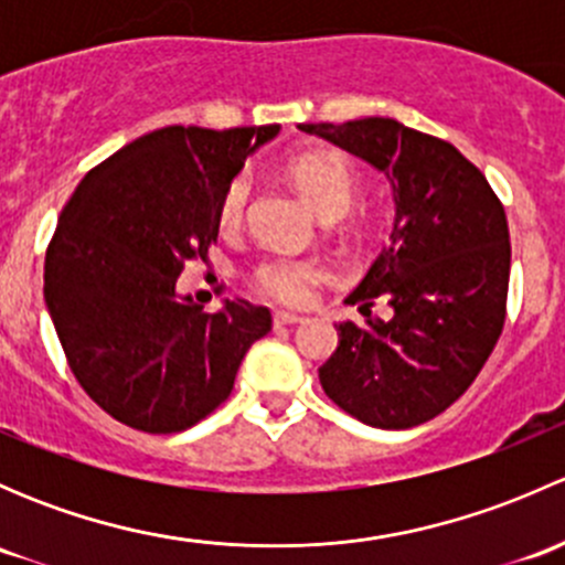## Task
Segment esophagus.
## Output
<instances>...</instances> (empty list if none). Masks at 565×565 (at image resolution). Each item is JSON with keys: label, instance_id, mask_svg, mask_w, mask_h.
<instances>
[{"label": "esophagus", "instance_id": "1", "mask_svg": "<svg viewBox=\"0 0 565 565\" xmlns=\"http://www.w3.org/2000/svg\"><path fill=\"white\" fill-rule=\"evenodd\" d=\"M303 315H295V311H276V315H273V322L276 324H298V322H303Z\"/></svg>", "mask_w": 565, "mask_h": 565}]
</instances>
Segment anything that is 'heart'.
Here are the masks:
<instances>
[{
	"label": "heart",
	"mask_w": 565,
	"mask_h": 565,
	"mask_svg": "<svg viewBox=\"0 0 565 565\" xmlns=\"http://www.w3.org/2000/svg\"><path fill=\"white\" fill-rule=\"evenodd\" d=\"M309 199L311 207L317 210L322 221H339L341 215L350 213L352 202L358 193V174L350 163L333 152H311V156L298 158L289 169ZM250 193V182L246 174L235 177L226 185L224 196L218 204V218L224 226H237L246 213ZM322 267L315 262L295 259V256H270L262 259L254 267V287L259 292L270 295V298L281 300V303H303L311 295L315 284L322 281Z\"/></svg>",
	"instance_id": "obj_1"
}]
</instances>
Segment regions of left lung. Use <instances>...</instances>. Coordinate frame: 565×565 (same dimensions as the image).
Returning a JSON list of instances; mask_svg holds the SVG:
<instances>
[{
  "mask_svg": "<svg viewBox=\"0 0 565 565\" xmlns=\"http://www.w3.org/2000/svg\"><path fill=\"white\" fill-rule=\"evenodd\" d=\"M385 172L391 243L347 298L366 322H339L319 383L344 413L377 429L431 420L472 385L505 322L511 243L487 177L448 141L391 117L298 125ZM377 297L391 320L371 317Z\"/></svg>",
  "mask_w": 565,
  "mask_h": 565,
  "instance_id": "1",
  "label": "left lung"
}]
</instances>
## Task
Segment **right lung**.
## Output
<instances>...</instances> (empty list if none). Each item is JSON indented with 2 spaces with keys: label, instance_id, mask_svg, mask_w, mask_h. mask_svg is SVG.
Here are the masks:
<instances>
[{
  "label": "right lung",
  "instance_id": "right-lung-1",
  "mask_svg": "<svg viewBox=\"0 0 565 565\" xmlns=\"http://www.w3.org/2000/svg\"><path fill=\"white\" fill-rule=\"evenodd\" d=\"M276 136L278 125L152 130L87 172L62 210L45 306L78 385L119 424L150 435L199 424L270 330V311L241 298L204 315L177 295V276L207 256L226 185Z\"/></svg>",
  "mask_w": 565,
  "mask_h": 565
}]
</instances>
